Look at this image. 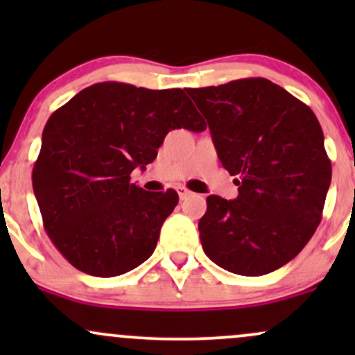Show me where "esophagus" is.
Wrapping results in <instances>:
<instances>
[{"label":"esophagus","mask_w":355,"mask_h":355,"mask_svg":"<svg viewBox=\"0 0 355 355\" xmlns=\"http://www.w3.org/2000/svg\"><path fill=\"white\" fill-rule=\"evenodd\" d=\"M177 191H178V197H180V200H183V198H187L191 193V191L189 189H185V187H178Z\"/></svg>","instance_id":"obj_1"}]
</instances>
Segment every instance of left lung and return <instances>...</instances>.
Instances as JSON below:
<instances>
[{
  "instance_id": "obj_1",
  "label": "left lung",
  "mask_w": 355,
  "mask_h": 355,
  "mask_svg": "<svg viewBox=\"0 0 355 355\" xmlns=\"http://www.w3.org/2000/svg\"><path fill=\"white\" fill-rule=\"evenodd\" d=\"M207 118L239 197H207L203 252L232 274L259 277L291 262L319 227L332 166L307 105L266 78L185 88Z\"/></svg>"
}]
</instances>
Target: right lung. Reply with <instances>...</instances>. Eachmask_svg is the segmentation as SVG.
<instances>
[{"mask_svg": "<svg viewBox=\"0 0 355 355\" xmlns=\"http://www.w3.org/2000/svg\"><path fill=\"white\" fill-rule=\"evenodd\" d=\"M175 128H207L183 89L118 81L81 89L48 118L31 178L44 230L73 267L116 277L153 254L178 193L146 191L130 175Z\"/></svg>", "mask_w": 355, "mask_h": 355, "instance_id": "1", "label": "right lung"}]
</instances>
